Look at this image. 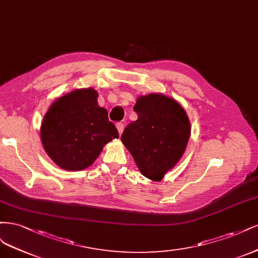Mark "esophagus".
I'll list each match as a JSON object with an SVG mask.
<instances>
[{
  "label": "esophagus",
  "instance_id": "1",
  "mask_svg": "<svg viewBox=\"0 0 258 258\" xmlns=\"http://www.w3.org/2000/svg\"><path fill=\"white\" fill-rule=\"evenodd\" d=\"M117 128H118V132H119V134L120 135H122V133H123V131H124V124L123 123H117Z\"/></svg>",
  "mask_w": 258,
  "mask_h": 258
}]
</instances>
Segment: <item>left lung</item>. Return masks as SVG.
<instances>
[{"label":"left lung","mask_w":258,"mask_h":258,"mask_svg":"<svg viewBox=\"0 0 258 258\" xmlns=\"http://www.w3.org/2000/svg\"><path fill=\"white\" fill-rule=\"evenodd\" d=\"M134 110L138 119L121 136L138 169L152 181H161L184 154L190 123L176 99L161 93L141 95Z\"/></svg>","instance_id":"1"}]
</instances>
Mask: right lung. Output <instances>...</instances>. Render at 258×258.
I'll list each match as a JSON object with an SVG mask.
<instances>
[{"mask_svg":"<svg viewBox=\"0 0 258 258\" xmlns=\"http://www.w3.org/2000/svg\"><path fill=\"white\" fill-rule=\"evenodd\" d=\"M93 88L76 89L57 97L40 125L41 144L60 168L78 171L88 168L118 130L108 120V112L97 103Z\"/></svg>","mask_w":258,"mask_h":258,"instance_id":"1","label":"right lung"}]
</instances>
